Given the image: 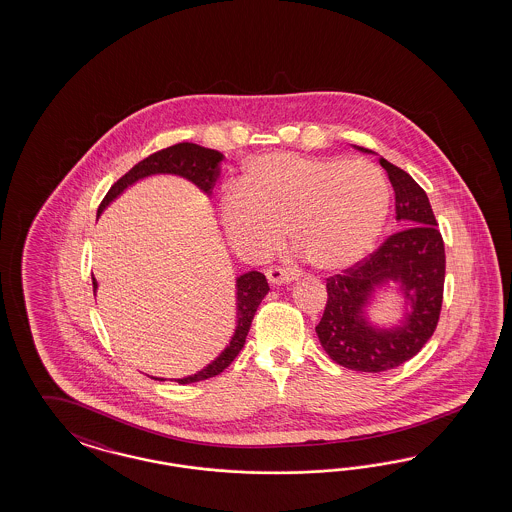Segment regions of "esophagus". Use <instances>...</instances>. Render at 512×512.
<instances>
[{
	"label": "esophagus",
	"mask_w": 512,
	"mask_h": 512,
	"mask_svg": "<svg viewBox=\"0 0 512 512\" xmlns=\"http://www.w3.org/2000/svg\"><path fill=\"white\" fill-rule=\"evenodd\" d=\"M298 278L296 270L293 268H281V266H270L266 270V279L272 283V285H281V283H291Z\"/></svg>",
	"instance_id": "1"
}]
</instances>
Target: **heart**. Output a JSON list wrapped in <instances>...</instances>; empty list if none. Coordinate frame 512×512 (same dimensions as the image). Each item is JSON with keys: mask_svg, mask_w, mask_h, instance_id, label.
<instances>
[{"mask_svg": "<svg viewBox=\"0 0 512 512\" xmlns=\"http://www.w3.org/2000/svg\"><path fill=\"white\" fill-rule=\"evenodd\" d=\"M388 208L387 176L370 161L276 152L249 159L221 195L219 219L242 257L270 255L289 227L313 266L341 270L373 248Z\"/></svg>", "mask_w": 512, "mask_h": 512, "instance_id": "heart-1", "label": "heart"}]
</instances>
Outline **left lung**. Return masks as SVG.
Returning a JSON list of instances; mask_svg holds the SVG:
<instances>
[{
	"mask_svg": "<svg viewBox=\"0 0 512 512\" xmlns=\"http://www.w3.org/2000/svg\"><path fill=\"white\" fill-rule=\"evenodd\" d=\"M381 167L394 189L396 219L403 229L362 261L326 278L325 313L315 326L326 355L355 372H387L415 357L432 338L443 304L445 244L428 195L383 157ZM387 278L403 283L412 313L402 327L377 331L365 323L363 306L372 287Z\"/></svg>",
	"mask_w": 512,
	"mask_h": 512,
	"instance_id": "1",
	"label": "left lung"
}]
</instances>
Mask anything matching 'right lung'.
<instances>
[{"label":"right lung","mask_w":512,"mask_h":512,"mask_svg":"<svg viewBox=\"0 0 512 512\" xmlns=\"http://www.w3.org/2000/svg\"><path fill=\"white\" fill-rule=\"evenodd\" d=\"M221 159H223V155L216 152V150L204 148V146L193 144V142H180V144H174V146H169L165 150H159L155 154L148 155L146 159L137 163L131 171L125 172L118 182L112 184L109 193L99 204L97 216L105 210V206L112 199H116L124 191L125 187L135 184L137 180L144 178V176H150V174H178V176H184L187 180H191L195 186L201 187L204 193H212V187L216 184L217 174H219L217 165H219ZM92 281L93 293H95L97 281L93 278ZM268 289H270L268 281L257 270H251L248 274L236 279L238 325L234 330L233 340L227 345V349L212 364H208L202 372L195 373L191 377L178 379L180 385L210 379V377L219 375L225 368L231 366V362L242 351V347L246 343V336H248L251 321L255 317V311L259 308V304L263 302ZM159 381H163V379H159Z\"/></svg>","instance_id":"obj_1"}]
</instances>
